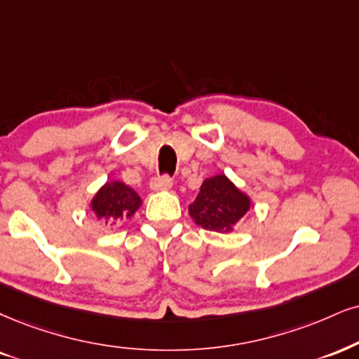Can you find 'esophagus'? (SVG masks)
<instances>
[{"label":"esophagus","mask_w":359,"mask_h":359,"mask_svg":"<svg viewBox=\"0 0 359 359\" xmlns=\"http://www.w3.org/2000/svg\"><path fill=\"white\" fill-rule=\"evenodd\" d=\"M149 187L154 191H163V189H170L172 187V181L170 176H156V178L151 180Z\"/></svg>","instance_id":"34e87169"}]
</instances>
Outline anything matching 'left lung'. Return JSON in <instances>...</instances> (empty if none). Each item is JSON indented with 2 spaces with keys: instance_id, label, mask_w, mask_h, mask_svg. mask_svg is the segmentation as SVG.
Instances as JSON below:
<instances>
[{
  "instance_id": "obj_1",
  "label": "left lung",
  "mask_w": 359,
  "mask_h": 359,
  "mask_svg": "<svg viewBox=\"0 0 359 359\" xmlns=\"http://www.w3.org/2000/svg\"><path fill=\"white\" fill-rule=\"evenodd\" d=\"M251 208V198L241 191L226 175H216L201 183L196 200L188 213L203 229L231 233Z\"/></svg>"
}]
</instances>
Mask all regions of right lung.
Here are the masks:
<instances>
[{"label": "right lung", "instance_id": "obj_1", "mask_svg": "<svg viewBox=\"0 0 359 359\" xmlns=\"http://www.w3.org/2000/svg\"><path fill=\"white\" fill-rule=\"evenodd\" d=\"M140 194L118 180L106 181L90 203L91 211L106 224H116L131 218L141 206Z\"/></svg>", "mask_w": 359, "mask_h": 359}]
</instances>
